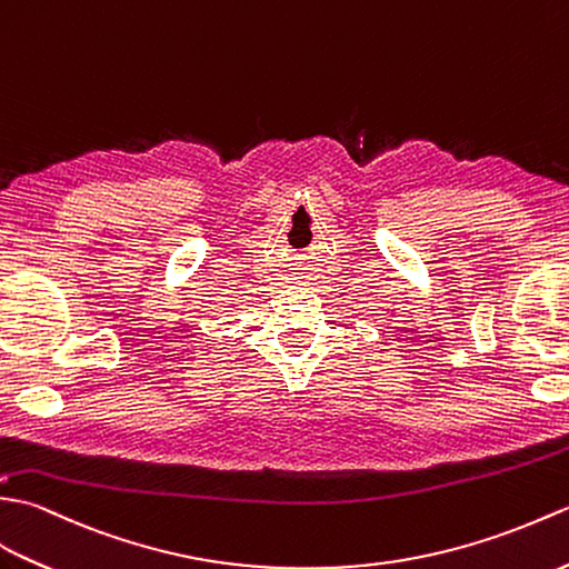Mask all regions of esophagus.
<instances>
[{"mask_svg":"<svg viewBox=\"0 0 569 569\" xmlns=\"http://www.w3.org/2000/svg\"><path fill=\"white\" fill-rule=\"evenodd\" d=\"M297 280H309V277H297Z\"/></svg>","mask_w":569,"mask_h":569,"instance_id":"esophagus-1","label":"esophagus"}]
</instances>
